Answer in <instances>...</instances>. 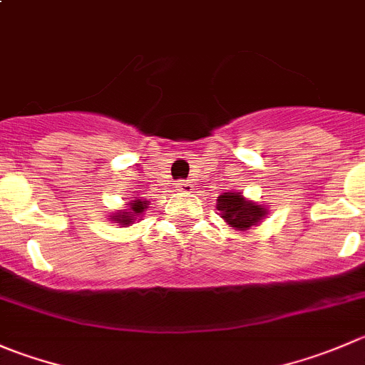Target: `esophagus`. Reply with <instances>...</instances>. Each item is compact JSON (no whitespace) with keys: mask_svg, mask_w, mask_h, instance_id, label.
I'll use <instances>...</instances> for the list:
<instances>
[{"mask_svg":"<svg viewBox=\"0 0 365 365\" xmlns=\"http://www.w3.org/2000/svg\"><path fill=\"white\" fill-rule=\"evenodd\" d=\"M176 189L182 190V192H190L192 190V183L187 182V180H178L176 182Z\"/></svg>","mask_w":365,"mask_h":365,"instance_id":"esophagus-1","label":"esophagus"}]
</instances>
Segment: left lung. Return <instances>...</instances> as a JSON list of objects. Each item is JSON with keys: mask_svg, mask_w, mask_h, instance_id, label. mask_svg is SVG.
<instances>
[{"mask_svg": "<svg viewBox=\"0 0 365 365\" xmlns=\"http://www.w3.org/2000/svg\"><path fill=\"white\" fill-rule=\"evenodd\" d=\"M217 210H221V217L235 230H247L250 226L260 222L265 215V208L246 201L240 192H225L219 196Z\"/></svg>", "mask_w": 365, "mask_h": 365, "instance_id": "left-lung-1", "label": "left lung"}]
</instances>
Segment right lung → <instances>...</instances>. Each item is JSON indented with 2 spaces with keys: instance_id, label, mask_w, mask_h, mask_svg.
<instances>
[{
  "instance_id": "right-lung-1",
  "label": "right lung",
  "mask_w": 365,
  "mask_h": 365,
  "mask_svg": "<svg viewBox=\"0 0 365 365\" xmlns=\"http://www.w3.org/2000/svg\"><path fill=\"white\" fill-rule=\"evenodd\" d=\"M146 205L148 203H144V201H140V200L132 201V203H130L128 212H119V214L112 215V219H114V221H118V222H121V225L130 226L133 222V217H135V215L143 214L144 208H146Z\"/></svg>"
}]
</instances>
